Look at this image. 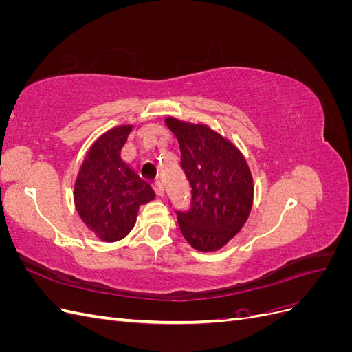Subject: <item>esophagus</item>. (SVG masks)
<instances>
[{"label": "esophagus", "instance_id": "esophagus-1", "mask_svg": "<svg viewBox=\"0 0 352 352\" xmlns=\"http://www.w3.org/2000/svg\"><path fill=\"white\" fill-rule=\"evenodd\" d=\"M154 190H155V194L160 195V197H162V195L164 194L163 182H162V180H160V179H155V180H154Z\"/></svg>", "mask_w": 352, "mask_h": 352}]
</instances>
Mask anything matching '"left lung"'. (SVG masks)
<instances>
[{
	"mask_svg": "<svg viewBox=\"0 0 352 352\" xmlns=\"http://www.w3.org/2000/svg\"><path fill=\"white\" fill-rule=\"evenodd\" d=\"M180 148V166L190 190L188 211H176L180 232L198 251H217L247 223L254 184L242 153L206 124L175 117L164 120Z\"/></svg>",
	"mask_w": 352,
	"mask_h": 352,
	"instance_id": "left-lung-1",
	"label": "left lung"
}]
</instances>
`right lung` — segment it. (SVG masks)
Returning <instances> with one entry per match:
<instances>
[{
  "label": "right lung",
  "instance_id": "right-lung-1",
  "mask_svg": "<svg viewBox=\"0 0 352 352\" xmlns=\"http://www.w3.org/2000/svg\"><path fill=\"white\" fill-rule=\"evenodd\" d=\"M132 132L123 124L102 133L85 155L74 182V207L82 221L104 242L129 233L138 210L155 198L151 185L122 158V148Z\"/></svg>",
  "mask_w": 352,
  "mask_h": 352
}]
</instances>
